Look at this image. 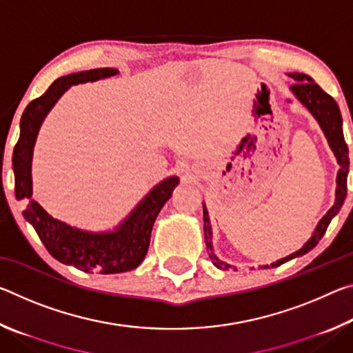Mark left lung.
Wrapping results in <instances>:
<instances>
[{"mask_svg":"<svg viewBox=\"0 0 353 353\" xmlns=\"http://www.w3.org/2000/svg\"><path fill=\"white\" fill-rule=\"evenodd\" d=\"M290 77L296 83L290 87L291 93L297 98L299 103H301L305 109L312 113L316 121L324 132L325 139L328 141V146L336 157V162L339 165V171L336 176V199H334V204L332 205L330 210H328L322 219L316 225L314 232L310 236V240L303 244V246L292 252L291 255L285 256V259H280L277 261L271 263V265H261L260 268L263 270H268V268H276L283 265V263L290 261L291 259H296V256L305 255L310 252L319 240L324 236L328 224L333 216H336V213L341 210L344 204L345 194H347V174H349V149L344 141V134H343V117L341 112H339V107L330 94H327L322 88L316 83L312 77L303 73H290ZM202 210H204V235H205V244L208 250V256H210L212 263L219 270H229L232 265L219 260L216 254L213 252V244H212V225H210V218H208V212L205 204H202Z\"/></svg>","mask_w":353,"mask_h":353,"instance_id":"1","label":"left lung"}]
</instances>
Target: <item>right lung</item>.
Returning a JSON list of instances; mask_svg holds the SVG:
<instances>
[{"label": "right lung", "mask_w": 353, "mask_h": 353, "mask_svg": "<svg viewBox=\"0 0 353 353\" xmlns=\"http://www.w3.org/2000/svg\"><path fill=\"white\" fill-rule=\"evenodd\" d=\"M118 73L117 68H94L56 79L40 98L26 105L20 119L19 141L12 154L15 198L28 201L23 216L34 227L48 252L56 260L92 274L126 272L140 265L148 252L154 221L179 185L177 176L163 179L115 229L104 232L83 230L52 218L32 199V154L40 126L48 113L71 85L105 79Z\"/></svg>", "instance_id": "add662e5"}]
</instances>
